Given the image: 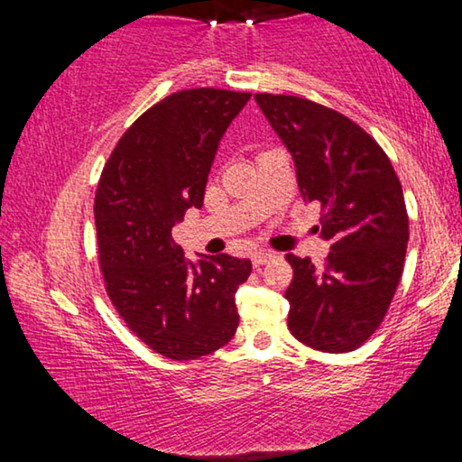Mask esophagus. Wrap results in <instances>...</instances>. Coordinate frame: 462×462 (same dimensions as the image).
Returning a JSON list of instances; mask_svg holds the SVG:
<instances>
[{
	"label": "esophagus",
	"mask_w": 462,
	"mask_h": 462,
	"mask_svg": "<svg viewBox=\"0 0 462 462\" xmlns=\"http://www.w3.org/2000/svg\"><path fill=\"white\" fill-rule=\"evenodd\" d=\"M271 259H275V253H271V250L259 248V250H254V253H253V264H254V267H261V264L269 263Z\"/></svg>",
	"instance_id": "1"
}]
</instances>
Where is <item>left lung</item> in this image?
<instances>
[{"label":"left lung","instance_id":"obj_1","mask_svg":"<svg viewBox=\"0 0 462 462\" xmlns=\"http://www.w3.org/2000/svg\"><path fill=\"white\" fill-rule=\"evenodd\" d=\"M291 152L306 201L322 208L316 230L330 242L322 269L287 254V326L322 353H350L377 330L400 285L410 226L402 183L389 156L334 109L295 96L256 93Z\"/></svg>","mask_w":462,"mask_h":462}]
</instances>
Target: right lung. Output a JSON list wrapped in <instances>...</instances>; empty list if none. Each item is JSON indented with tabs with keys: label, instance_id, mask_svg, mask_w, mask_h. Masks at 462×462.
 <instances>
[{
	"label": "right lung",
	"instance_id": "add662e5",
	"mask_svg": "<svg viewBox=\"0 0 462 462\" xmlns=\"http://www.w3.org/2000/svg\"><path fill=\"white\" fill-rule=\"evenodd\" d=\"M250 93H171L124 132L96 193L99 267L120 318L173 361L216 353L238 328L236 289L253 263L230 254L185 259L171 230L201 208L224 132Z\"/></svg>",
	"mask_w": 462,
	"mask_h": 462
}]
</instances>
